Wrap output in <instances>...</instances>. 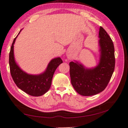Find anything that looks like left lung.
<instances>
[{
  "instance_id": "8db88e82",
  "label": "left lung",
  "mask_w": 128,
  "mask_h": 128,
  "mask_svg": "<svg viewBox=\"0 0 128 128\" xmlns=\"http://www.w3.org/2000/svg\"><path fill=\"white\" fill-rule=\"evenodd\" d=\"M99 46L100 57L99 64L87 69L78 62H69L70 76L72 86L82 96H92L106 88L115 68L114 46L106 32L100 27Z\"/></svg>"
}]
</instances>
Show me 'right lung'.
I'll list each match as a JSON object with an SVG mask.
<instances>
[{"label":"right lung","instance_id":"obj_1","mask_svg":"<svg viewBox=\"0 0 128 128\" xmlns=\"http://www.w3.org/2000/svg\"><path fill=\"white\" fill-rule=\"evenodd\" d=\"M18 36L14 39L9 52V62L12 78L16 86L28 94L34 96H42L50 88L54 72L62 62V60L60 57L52 59L46 71L42 74L32 75L26 73L20 69L14 59V44Z\"/></svg>","mask_w":128,"mask_h":128}]
</instances>
